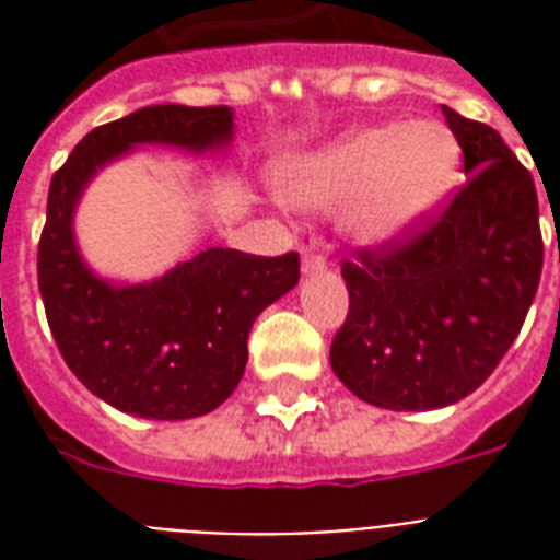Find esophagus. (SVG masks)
<instances>
[{
	"label": "esophagus",
	"mask_w": 560,
	"mask_h": 560,
	"mask_svg": "<svg viewBox=\"0 0 560 560\" xmlns=\"http://www.w3.org/2000/svg\"><path fill=\"white\" fill-rule=\"evenodd\" d=\"M325 270V255L314 253V249H305V258H302V272L311 276V272Z\"/></svg>",
	"instance_id": "esophagus-1"
}]
</instances>
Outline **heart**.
<instances>
[{"instance_id": "b5f03b06", "label": "heart", "mask_w": 560, "mask_h": 560, "mask_svg": "<svg viewBox=\"0 0 560 560\" xmlns=\"http://www.w3.org/2000/svg\"><path fill=\"white\" fill-rule=\"evenodd\" d=\"M459 177V142L439 121L358 127L288 162L281 197L302 211H340L346 232L372 249L404 244Z\"/></svg>"}]
</instances>
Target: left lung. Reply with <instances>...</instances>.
Returning <instances> with one entry per match:
<instances>
[{"label":"left lung","mask_w":560,"mask_h":560,"mask_svg":"<svg viewBox=\"0 0 560 560\" xmlns=\"http://www.w3.org/2000/svg\"><path fill=\"white\" fill-rule=\"evenodd\" d=\"M468 186L407 244L342 264L349 316L331 369L360 400L395 412L451 407L503 360L538 293V194L494 127L442 107Z\"/></svg>","instance_id":"1"}]
</instances>
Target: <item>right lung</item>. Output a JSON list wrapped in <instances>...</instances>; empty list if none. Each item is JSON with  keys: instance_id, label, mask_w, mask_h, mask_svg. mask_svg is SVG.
Masks as SVG:
<instances>
[{"instance_id": "add662e5", "label": "right lung", "mask_w": 560, "mask_h": 560, "mask_svg": "<svg viewBox=\"0 0 560 560\" xmlns=\"http://www.w3.org/2000/svg\"><path fill=\"white\" fill-rule=\"evenodd\" d=\"M232 107L156 104L95 127L51 177L37 279L48 328L74 377L109 407L156 421L218 409L246 369V337L264 307L299 281V255L279 258L209 246L151 281L92 270L74 211L98 171L144 144L186 153L229 151Z\"/></svg>"}]
</instances>
